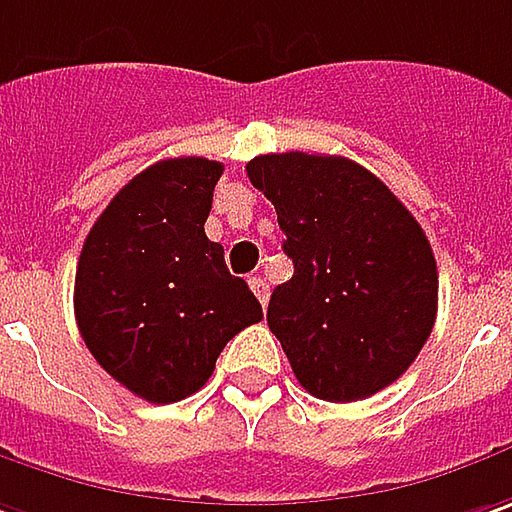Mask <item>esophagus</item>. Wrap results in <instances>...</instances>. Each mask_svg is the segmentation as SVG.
<instances>
[{
  "label": "esophagus",
  "mask_w": 512,
  "mask_h": 512,
  "mask_svg": "<svg viewBox=\"0 0 512 512\" xmlns=\"http://www.w3.org/2000/svg\"><path fill=\"white\" fill-rule=\"evenodd\" d=\"M249 286H252V292H255V298L260 300L263 306H266V303H269V283H266V280L260 278V275H252V278H249Z\"/></svg>",
  "instance_id": "obj_1"
}]
</instances>
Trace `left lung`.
<instances>
[{"instance_id":"left-lung-1","label":"left lung","mask_w":512,"mask_h":512,"mask_svg":"<svg viewBox=\"0 0 512 512\" xmlns=\"http://www.w3.org/2000/svg\"><path fill=\"white\" fill-rule=\"evenodd\" d=\"M246 174L272 200L295 263L266 321L300 387L335 404L389 387L427 344L438 309V269L418 220L346 157L260 154Z\"/></svg>"}]
</instances>
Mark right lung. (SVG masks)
Wrapping results in <instances>:
<instances>
[{"label":"right lung","instance_id":"1","mask_svg":"<svg viewBox=\"0 0 512 512\" xmlns=\"http://www.w3.org/2000/svg\"><path fill=\"white\" fill-rule=\"evenodd\" d=\"M223 166L174 157L140 171L82 243L74 315L91 355L151 404H174L214 372L223 346L263 309L206 237Z\"/></svg>","mask_w":512,"mask_h":512}]
</instances>
